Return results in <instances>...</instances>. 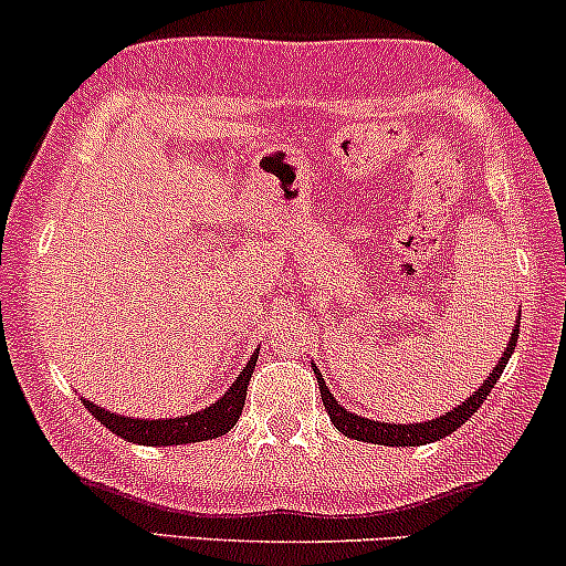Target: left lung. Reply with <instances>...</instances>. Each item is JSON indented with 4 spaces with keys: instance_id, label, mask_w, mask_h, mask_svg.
Listing matches in <instances>:
<instances>
[{
    "instance_id": "8db88e82",
    "label": "left lung",
    "mask_w": 566,
    "mask_h": 566,
    "mask_svg": "<svg viewBox=\"0 0 566 566\" xmlns=\"http://www.w3.org/2000/svg\"><path fill=\"white\" fill-rule=\"evenodd\" d=\"M518 327L521 325H515V331L511 333L507 349L500 357V363H496V368L492 370V374H489V381L483 384V387L478 389L475 395H470L468 400L462 402V406H457L454 411H449L446 416H438V419H432V421H421V424H387V421H370V419H365V416L349 413L346 408H340L338 402H335L331 389H327L325 378L319 376V368L314 365V374H316V381H319V395H322V402H325V411L331 413V421L335 424V430L344 432L346 438L363 440V443H378V446H424V443H434V440H440V438H446V434L457 432L459 427H462L464 421H468L470 416H473L478 408H481V402L486 400L489 392H492L496 378L502 376L507 359H511V354L515 349V340H518Z\"/></svg>"
}]
</instances>
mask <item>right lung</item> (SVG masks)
Masks as SVG:
<instances>
[{"instance_id":"obj_1","label":"right lung","mask_w":566,"mask_h":566,"mask_svg":"<svg viewBox=\"0 0 566 566\" xmlns=\"http://www.w3.org/2000/svg\"><path fill=\"white\" fill-rule=\"evenodd\" d=\"M254 363H258V352L252 354L247 368L241 370L239 378L233 381V387L228 389L220 400L212 402L203 411L179 416V419H132V416H117L98 408L96 402L83 400V406L88 408L91 416H96L109 432H115L117 438L128 440V443L139 446H179V443H201V440H212L233 430V424L239 421L241 408L247 400V384H250Z\"/></svg>"}]
</instances>
